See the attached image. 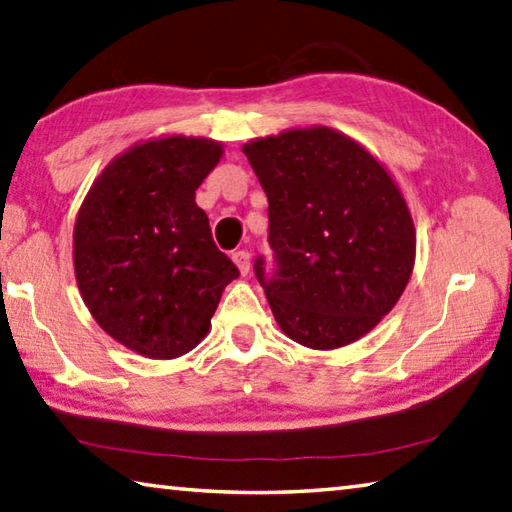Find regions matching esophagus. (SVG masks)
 Wrapping results in <instances>:
<instances>
[{
    "label": "esophagus",
    "instance_id": "1",
    "mask_svg": "<svg viewBox=\"0 0 512 512\" xmlns=\"http://www.w3.org/2000/svg\"><path fill=\"white\" fill-rule=\"evenodd\" d=\"M232 262L237 264L241 275H246L250 271V253H248V250H235V253H232Z\"/></svg>",
    "mask_w": 512,
    "mask_h": 512
}]
</instances>
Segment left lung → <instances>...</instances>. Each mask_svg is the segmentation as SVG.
<instances>
[{
    "mask_svg": "<svg viewBox=\"0 0 512 512\" xmlns=\"http://www.w3.org/2000/svg\"><path fill=\"white\" fill-rule=\"evenodd\" d=\"M268 199L273 268L257 282L288 338L311 349L358 340L410 282L416 232L392 176L349 136L291 129L244 145Z\"/></svg>",
    "mask_w": 512,
    "mask_h": 512,
    "instance_id": "8db88e82",
    "label": "left lung"
}]
</instances>
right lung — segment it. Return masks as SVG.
<instances>
[{"mask_svg":"<svg viewBox=\"0 0 512 512\" xmlns=\"http://www.w3.org/2000/svg\"><path fill=\"white\" fill-rule=\"evenodd\" d=\"M208 138L167 136L111 161L73 230L82 300L120 345L176 358L206 338L224 288L239 277L194 192L221 159Z\"/></svg>","mask_w":512,"mask_h":512,"instance_id":"obj_1","label":"right lung"}]
</instances>
